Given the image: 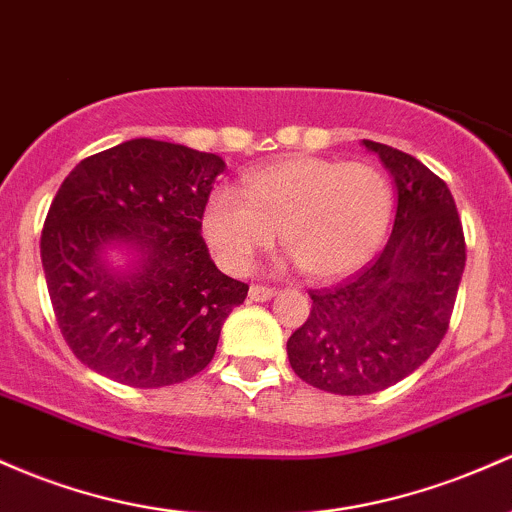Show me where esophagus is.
I'll use <instances>...</instances> for the list:
<instances>
[{"label": "esophagus", "mask_w": 512, "mask_h": 512, "mask_svg": "<svg viewBox=\"0 0 512 512\" xmlns=\"http://www.w3.org/2000/svg\"><path fill=\"white\" fill-rule=\"evenodd\" d=\"M272 296H277V289H269V286H250L252 301H269Z\"/></svg>", "instance_id": "obj_1"}]
</instances>
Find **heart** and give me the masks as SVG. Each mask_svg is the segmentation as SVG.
Wrapping results in <instances>:
<instances>
[{"label":"heart","mask_w":512,"mask_h":512,"mask_svg":"<svg viewBox=\"0 0 512 512\" xmlns=\"http://www.w3.org/2000/svg\"><path fill=\"white\" fill-rule=\"evenodd\" d=\"M393 194L369 162L294 155L245 174L240 194L218 189L204 209V235L218 262L235 274L282 238L311 279L362 267L384 240Z\"/></svg>","instance_id":"heart-1"}]
</instances>
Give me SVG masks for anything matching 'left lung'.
<instances>
[{
	"label": "left lung",
	"instance_id": "left-lung-1",
	"mask_svg": "<svg viewBox=\"0 0 512 512\" xmlns=\"http://www.w3.org/2000/svg\"><path fill=\"white\" fill-rule=\"evenodd\" d=\"M396 184L386 247L355 277L308 291L311 316L286 342L306 384L340 396L384 391L413 374L445 338L466 247L452 192L413 155L362 140Z\"/></svg>",
	"mask_w": 512,
	"mask_h": 512
}]
</instances>
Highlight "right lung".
Masks as SVG:
<instances>
[{
	"label": "right lung",
	"mask_w": 512,
	"mask_h": 512,
	"mask_svg": "<svg viewBox=\"0 0 512 512\" xmlns=\"http://www.w3.org/2000/svg\"><path fill=\"white\" fill-rule=\"evenodd\" d=\"M223 170L213 153L133 138L82 160L60 184L41 260L60 333L89 369L157 389L211 362L223 323L247 296L201 238Z\"/></svg>",
	"instance_id": "obj_1"
}]
</instances>
